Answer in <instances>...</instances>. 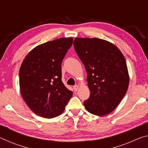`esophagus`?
Segmentation results:
<instances>
[{
    "instance_id": "34e87169",
    "label": "esophagus",
    "mask_w": 148,
    "mask_h": 148,
    "mask_svg": "<svg viewBox=\"0 0 148 148\" xmlns=\"http://www.w3.org/2000/svg\"><path fill=\"white\" fill-rule=\"evenodd\" d=\"M73 89H74V91L75 92H76L77 91V89H78V86H77V85H76V86H74L73 87Z\"/></svg>"
}]
</instances>
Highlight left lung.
<instances>
[{
    "label": "left lung",
    "instance_id": "8db88e82",
    "mask_svg": "<svg viewBox=\"0 0 148 148\" xmlns=\"http://www.w3.org/2000/svg\"><path fill=\"white\" fill-rule=\"evenodd\" d=\"M74 47L86 68L91 92L84 104L89 113L102 116L118 106L128 89L129 76L121 51L104 40L76 38Z\"/></svg>",
    "mask_w": 148,
    "mask_h": 148
}]
</instances>
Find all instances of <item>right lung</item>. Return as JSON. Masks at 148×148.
Wrapping results in <instances>:
<instances>
[{
    "mask_svg": "<svg viewBox=\"0 0 148 148\" xmlns=\"http://www.w3.org/2000/svg\"><path fill=\"white\" fill-rule=\"evenodd\" d=\"M73 38H61L36 46L19 69L23 100L34 113L45 118L61 115L73 92L62 83L61 64Z\"/></svg>",
    "mask_w": 148,
    "mask_h": 148,
    "instance_id": "right-lung-1",
    "label": "right lung"
}]
</instances>
